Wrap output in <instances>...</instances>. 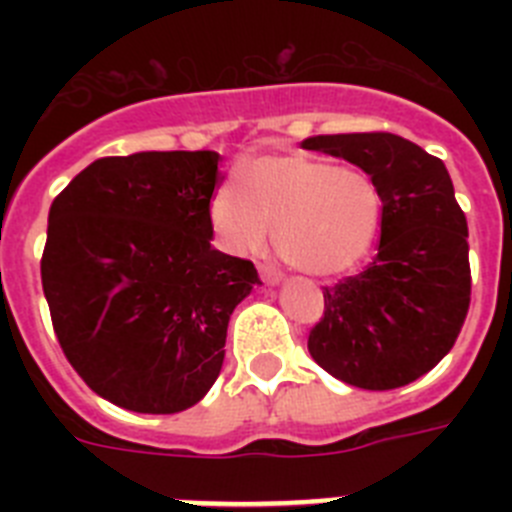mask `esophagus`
I'll return each instance as SVG.
<instances>
[{
	"instance_id": "esophagus-1",
	"label": "esophagus",
	"mask_w": 512,
	"mask_h": 512,
	"mask_svg": "<svg viewBox=\"0 0 512 512\" xmlns=\"http://www.w3.org/2000/svg\"><path fill=\"white\" fill-rule=\"evenodd\" d=\"M259 274H261V279H264L266 284H279L284 279L282 271H277L274 266H269V264H261Z\"/></svg>"
}]
</instances>
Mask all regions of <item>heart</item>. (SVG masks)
Returning <instances> with one entry per match:
<instances>
[{"label": "heart", "mask_w": 512, "mask_h": 512, "mask_svg": "<svg viewBox=\"0 0 512 512\" xmlns=\"http://www.w3.org/2000/svg\"><path fill=\"white\" fill-rule=\"evenodd\" d=\"M210 215L235 251L264 248L274 225L287 264L330 277L369 253L382 223V194L369 174L338 169L325 158L261 156L241 166V184L217 189Z\"/></svg>", "instance_id": "1"}]
</instances>
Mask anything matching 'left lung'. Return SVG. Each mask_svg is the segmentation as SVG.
I'll list each match as a JSON object with an SVG mask.
<instances>
[{
	"instance_id": "1",
	"label": "left lung",
	"mask_w": 512,
	"mask_h": 512,
	"mask_svg": "<svg viewBox=\"0 0 512 512\" xmlns=\"http://www.w3.org/2000/svg\"><path fill=\"white\" fill-rule=\"evenodd\" d=\"M302 148L346 158L382 194L377 256L323 287L310 356L361 390L405 387L454 348L472 300L467 217L449 171L395 133L315 135Z\"/></svg>"
}]
</instances>
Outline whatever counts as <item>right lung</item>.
I'll return each mask as SVG.
<instances>
[{"instance_id":"1","label":"right lung","mask_w":512,"mask_h":512,"mask_svg":"<svg viewBox=\"0 0 512 512\" xmlns=\"http://www.w3.org/2000/svg\"><path fill=\"white\" fill-rule=\"evenodd\" d=\"M215 151L97 158L48 215L40 279L53 330L89 390L133 413L171 415L223 369L228 320L261 284L210 246Z\"/></svg>"}]
</instances>
